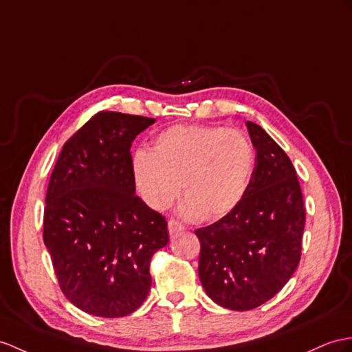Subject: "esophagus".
<instances>
[{
  "instance_id": "obj_1",
  "label": "esophagus",
  "mask_w": 352,
  "mask_h": 352,
  "mask_svg": "<svg viewBox=\"0 0 352 352\" xmlns=\"http://www.w3.org/2000/svg\"><path fill=\"white\" fill-rule=\"evenodd\" d=\"M185 227L182 222H179L177 219H170L168 221V233L170 236H175L177 233H181V231H184Z\"/></svg>"
}]
</instances>
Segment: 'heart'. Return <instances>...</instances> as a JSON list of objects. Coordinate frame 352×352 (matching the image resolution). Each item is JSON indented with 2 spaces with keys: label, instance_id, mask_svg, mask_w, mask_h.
<instances>
[{
  "label": "heart",
  "instance_id": "b5f03b06",
  "mask_svg": "<svg viewBox=\"0 0 352 352\" xmlns=\"http://www.w3.org/2000/svg\"><path fill=\"white\" fill-rule=\"evenodd\" d=\"M255 152L250 139L224 126L176 125L162 131L152 152L139 151L137 188L153 209H167L184 188L190 218L217 219L236 209L250 188Z\"/></svg>",
  "mask_w": 352,
  "mask_h": 352
}]
</instances>
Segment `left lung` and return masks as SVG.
<instances>
[{"label":"left lung","mask_w":352,"mask_h":352,"mask_svg":"<svg viewBox=\"0 0 352 352\" xmlns=\"http://www.w3.org/2000/svg\"><path fill=\"white\" fill-rule=\"evenodd\" d=\"M246 126L256 152L250 188L236 209L195 230L206 294L233 311L258 307L284 288L302 256L306 219L293 162L260 125Z\"/></svg>","instance_id":"left-lung-1"}]
</instances>
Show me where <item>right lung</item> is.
Returning <instances> with one entry per match:
<instances>
[{
	"label": "right lung",
	"instance_id": "right-lung-1",
	"mask_svg": "<svg viewBox=\"0 0 352 352\" xmlns=\"http://www.w3.org/2000/svg\"><path fill=\"white\" fill-rule=\"evenodd\" d=\"M153 118L98 111L68 139L50 175L43 241L59 288L80 311L118 318L151 289L166 218L135 195L131 143Z\"/></svg>",
	"mask_w": 352,
	"mask_h": 352
}]
</instances>
